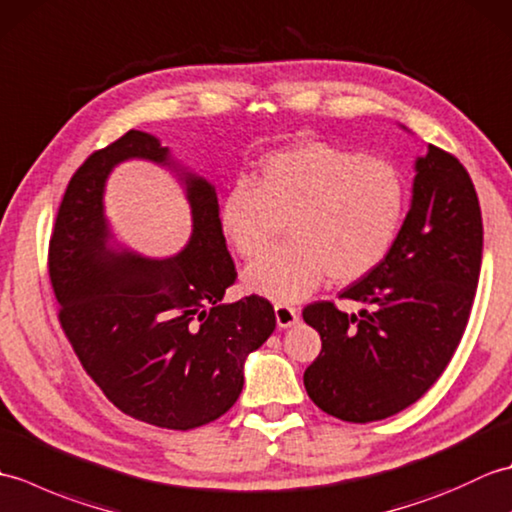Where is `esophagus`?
Listing matches in <instances>:
<instances>
[{
    "label": "esophagus",
    "instance_id": "obj_1",
    "mask_svg": "<svg viewBox=\"0 0 512 512\" xmlns=\"http://www.w3.org/2000/svg\"><path fill=\"white\" fill-rule=\"evenodd\" d=\"M275 319L279 328H290V325H295L299 319V310L286 306V303H277L275 306Z\"/></svg>",
    "mask_w": 512,
    "mask_h": 512
}]
</instances>
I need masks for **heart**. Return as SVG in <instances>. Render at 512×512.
<instances>
[{
  "label": "heart",
  "mask_w": 512,
  "mask_h": 512,
  "mask_svg": "<svg viewBox=\"0 0 512 512\" xmlns=\"http://www.w3.org/2000/svg\"><path fill=\"white\" fill-rule=\"evenodd\" d=\"M407 204L402 173L325 143L268 156L253 180H237L222 200V231L242 257H257L288 222L290 239L244 270L250 292L297 301L330 279L347 284L383 262Z\"/></svg>",
  "instance_id": "heart-1"
}]
</instances>
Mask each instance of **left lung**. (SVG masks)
I'll use <instances>...</instances> for the list:
<instances>
[{"label":"left lung","mask_w":512,"mask_h":512,"mask_svg":"<svg viewBox=\"0 0 512 512\" xmlns=\"http://www.w3.org/2000/svg\"><path fill=\"white\" fill-rule=\"evenodd\" d=\"M482 211L469 171L429 145L416 160L411 209L387 257L341 299L372 310L347 314L332 301L303 308L321 354L303 374L314 405L345 422L407 409L436 383L469 323L482 266Z\"/></svg>","instance_id":"left-lung-1"}]
</instances>
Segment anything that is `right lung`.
Instances as JSON below:
<instances>
[{
  "mask_svg": "<svg viewBox=\"0 0 512 512\" xmlns=\"http://www.w3.org/2000/svg\"><path fill=\"white\" fill-rule=\"evenodd\" d=\"M145 158L176 167L169 149L129 129L74 171L54 220L48 273L59 321L85 372L127 416L189 431L235 405L244 361L275 330L270 301L222 303L237 273L211 182L182 171L191 204L189 244L147 259L114 244L105 180L118 162Z\"/></svg>",
  "mask_w": 512,
  "mask_h": 512,
  "instance_id": "right-lung-1",
  "label": "right lung"
}]
</instances>
